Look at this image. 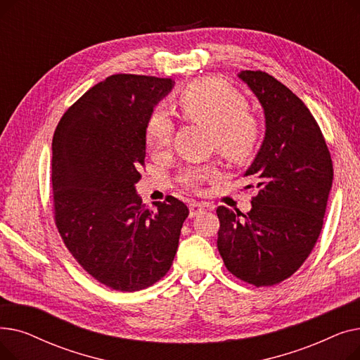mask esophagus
Listing matches in <instances>:
<instances>
[{
	"instance_id": "34e87169",
	"label": "esophagus",
	"mask_w": 360,
	"mask_h": 360,
	"mask_svg": "<svg viewBox=\"0 0 360 360\" xmlns=\"http://www.w3.org/2000/svg\"><path fill=\"white\" fill-rule=\"evenodd\" d=\"M204 210H205V204H202V202H193L190 205V217H195L200 213H202Z\"/></svg>"
}]
</instances>
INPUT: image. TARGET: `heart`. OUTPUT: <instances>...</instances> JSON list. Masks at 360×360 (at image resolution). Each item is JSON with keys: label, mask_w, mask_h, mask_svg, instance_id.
<instances>
[{"label": "heart", "mask_w": 360, "mask_h": 360, "mask_svg": "<svg viewBox=\"0 0 360 360\" xmlns=\"http://www.w3.org/2000/svg\"><path fill=\"white\" fill-rule=\"evenodd\" d=\"M178 109L184 120L209 125L212 144L219 153L232 163L250 160L261 140V121L247 106V99L232 84L209 77L193 82L184 87L178 96ZM174 137V122L167 112L155 108L144 127L147 147L162 153ZM216 174L213 166H190L182 170L181 182L195 186Z\"/></svg>", "instance_id": "heart-1"}]
</instances>
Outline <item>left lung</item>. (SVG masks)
<instances>
[{
	"label": "left lung",
	"instance_id": "left-lung-1",
	"mask_svg": "<svg viewBox=\"0 0 360 360\" xmlns=\"http://www.w3.org/2000/svg\"><path fill=\"white\" fill-rule=\"evenodd\" d=\"M239 79L266 113V139L245 172L257 184L243 214L217 207V250L239 280L274 286L296 273L312 252L324 224L333 160L311 110L273 75L245 70Z\"/></svg>",
	"mask_w": 360,
	"mask_h": 360
}]
</instances>
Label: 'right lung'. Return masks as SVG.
I'll list each match as a JSON object with an SVG mask.
<instances>
[{
	"mask_svg": "<svg viewBox=\"0 0 360 360\" xmlns=\"http://www.w3.org/2000/svg\"><path fill=\"white\" fill-rule=\"evenodd\" d=\"M170 79L113 74L89 89L52 139L53 220L67 250L94 280L136 292L166 276L188 207L167 195L148 209L136 194L146 121Z\"/></svg>",
	"mask_w": 360,
	"mask_h": 360,
	"instance_id": "obj_1",
	"label": "right lung"
}]
</instances>
